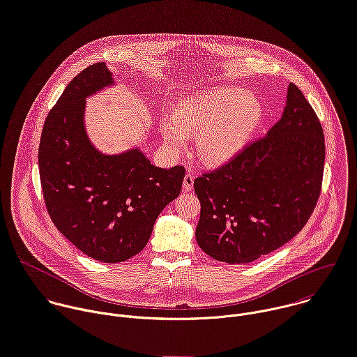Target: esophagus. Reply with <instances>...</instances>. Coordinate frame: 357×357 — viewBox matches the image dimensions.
<instances>
[{
	"label": "esophagus",
	"instance_id": "34e87169",
	"mask_svg": "<svg viewBox=\"0 0 357 357\" xmlns=\"http://www.w3.org/2000/svg\"><path fill=\"white\" fill-rule=\"evenodd\" d=\"M193 182H195V175L190 174V172H188V174L185 175V178H183V189H185L186 192H190V190L193 189Z\"/></svg>",
	"mask_w": 357,
	"mask_h": 357
}]
</instances>
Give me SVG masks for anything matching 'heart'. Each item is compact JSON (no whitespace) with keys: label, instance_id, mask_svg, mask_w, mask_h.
I'll use <instances>...</instances> for the list:
<instances>
[{"label":"heart","instance_id":"heart-1","mask_svg":"<svg viewBox=\"0 0 357 357\" xmlns=\"http://www.w3.org/2000/svg\"><path fill=\"white\" fill-rule=\"evenodd\" d=\"M264 106L238 88H213L182 98L175 113L161 117V135L171 153H181L196 135V153L208 165H222L238 155L255 136Z\"/></svg>","mask_w":357,"mask_h":357}]
</instances>
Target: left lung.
Listing matches in <instances>:
<instances>
[{
	"instance_id": "8db88e82",
	"label": "left lung",
	"mask_w": 357,
	"mask_h": 357,
	"mask_svg": "<svg viewBox=\"0 0 357 357\" xmlns=\"http://www.w3.org/2000/svg\"><path fill=\"white\" fill-rule=\"evenodd\" d=\"M324 142L317 113L290 82L282 119L266 136L195 179L199 247L220 262L250 264L289 243L319 199Z\"/></svg>"
}]
</instances>
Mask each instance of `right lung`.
<instances>
[{
	"label": "right lung",
	"mask_w": 357,
	"mask_h": 357,
	"mask_svg": "<svg viewBox=\"0 0 357 357\" xmlns=\"http://www.w3.org/2000/svg\"><path fill=\"white\" fill-rule=\"evenodd\" d=\"M105 63L81 71L49 112L39 144L47 213L81 252L119 264L143 251L164 207L181 193L185 168L154 167L139 150L96 151L84 129L85 98L112 85Z\"/></svg>",
	"instance_id": "1"
}]
</instances>
